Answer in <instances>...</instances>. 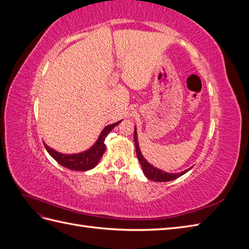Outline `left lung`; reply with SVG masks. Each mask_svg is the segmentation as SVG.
I'll return each instance as SVG.
<instances>
[{"instance_id": "8db88e82", "label": "left lung", "mask_w": 249, "mask_h": 249, "mask_svg": "<svg viewBox=\"0 0 249 249\" xmlns=\"http://www.w3.org/2000/svg\"><path fill=\"white\" fill-rule=\"evenodd\" d=\"M134 142H135V146H136V154H137V158L138 161L141 164V167L143 170V173L144 176L150 179V180H155V182H169V180H173L178 178H179L180 176L185 175L187 171H189V169H186L185 171L178 172V173H168L162 171L161 169H158L157 167H154L153 165H150L144 158H143L141 150L138 144V140H137V131H136V126H135L134 130Z\"/></svg>"}]
</instances>
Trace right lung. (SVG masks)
Returning a JSON list of instances; mask_svg holds the SVG:
<instances>
[{
	"instance_id": "add662e5",
	"label": "right lung",
	"mask_w": 249,
	"mask_h": 249,
	"mask_svg": "<svg viewBox=\"0 0 249 249\" xmlns=\"http://www.w3.org/2000/svg\"><path fill=\"white\" fill-rule=\"evenodd\" d=\"M122 122V120H120ZM120 122H117L115 124H112L107 125L103 132L101 133L99 139L94 143V144L90 147L88 150H85L83 153L73 154V155H64L61 153H58L56 150L49 147L46 143H44V147L48 150V153L54 158V159L63 167H66L71 170L77 171H86L91 169L96 166V164L99 163L101 158L103 157V154L106 149V145H105V139L108 136V134L112 131L114 126H116Z\"/></svg>"
}]
</instances>
